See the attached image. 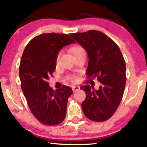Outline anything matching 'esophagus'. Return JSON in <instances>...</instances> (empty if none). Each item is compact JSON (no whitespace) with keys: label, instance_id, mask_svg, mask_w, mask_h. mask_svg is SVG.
Returning a JSON list of instances; mask_svg holds the SVG:
<instances>
[{"label":"esophagus","instance_id":"1","mask_svg":"<svg viewBox=\"0 0 147 147\" xmlns=\"http://www.w3.org/2000/svg\"><path fill=\"white\" fill-rule=\"evenodd\" d=\"M72 89H73V92L76 91H78L80 89V86H73V87H72Z\"/></svg>","mask_w":147,"mask_h":147}]
</instances>
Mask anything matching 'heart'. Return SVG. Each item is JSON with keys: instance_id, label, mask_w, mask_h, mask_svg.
<instances>
[{"instance_id": "obj_1", "label": "heart", "mask_w": 147, "mask_h": 147, "mask_svg": "<svg viewBox=\"0 0 147 147\" xmlns=\"http://www.w3.org/2000/svg\"><path fill=\"white\" fill-rule=\"evenodd\" d=\"M71 52L72 53H73V56L75 55V54H77L78 53H83V52H84V49L82 48V47H80V46H75L74 47L72 48L71 49ZM60 55H61V53H59L58 54V56H57V58H56V63H58V61H59V57H60ZM71 80L73 81H76L77 80V78L75 76L73 77V78H71Z\"/></svg>"}]
</instances>
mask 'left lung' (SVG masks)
Segmentation results:
<instances>
[{
  "instance_id": "1",
  "label": "left lung",
  "mask_w": 147,
  "mask_h": 147,
  "mask_svg": "<svg viewBox=\"0 0 147 147\" xmlns=\"http://www.w3.org/2000/svg\"><path fill=\"white\" fill-rule=\"evenodd\" d=\"M70 36L88 53V76L96 77L101 84L97 90L89 85L80 88L86 94L82 103L84 114L93 121L108 120L118 108L125 88L126 63L123 54L112 39L99 31L78 32Z\"/></svg>"
}]
</instances>
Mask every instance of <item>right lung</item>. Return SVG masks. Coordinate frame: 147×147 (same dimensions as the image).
I'll use <instances>...</instances> for the list:
<instances>
[{"label": "right lung", "instance_id": "right-lung-1", "mask_svg": "<svg viewBox=\"0 0 147 147\" xmlns=\"http://www.w3.org/2000/svg\"><path fill=\"white\" fill-rule=\"evenodd\" d=\"M73 43L67 34H42L29 42L22 55L19 70L22 91L32 114L45 125H58L65 118L73 90L63 86L54 91L48 80L56 67L59 51Z\"/></svg>", "mask_w": 147, "mask_h": 147}]
</instances>
